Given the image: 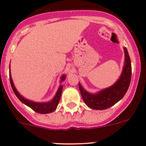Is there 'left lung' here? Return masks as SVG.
<instances>
[{
	"label": "left lung",
	"instance_id": "obj_1",
	"mask_svg": "<svg viewBox=\"0 0 146 146\" xmlns=\"http://www.w3.org/2000/svg\"><path fill=\"white\" fill-rule=\"evenodd\" d=\"M125 63L121 75L118 80L110 87L95 94L87 92L79 83V90L83 100L88 107L95 110H104L116 104L125 95L130 84L131 65L127 49L124 47Z\"/></svg>",
	"mask_w": 146,
	"mask_h": 146
}]
</instances>
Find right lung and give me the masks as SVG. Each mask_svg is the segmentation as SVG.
Segmentation results:
<instances>
[{
	"mask_svg": "<svg viewBox=\"0 0 146 146\" xmlns=\"http://www.w3.org/2000/svg\"><path fill=\"white\" fill-rule=\"evenodd\" d=\"M65 79V75H62L60 78V82L63 81ZM10 80L12 90H13V91L15 92V95H16V96L19 98V100L21 102L23 103V104H26V106L31 108V109L33 111H35V112L42 114H46L53 112V111H54L56 109L58 104L59 103V101H60L61 94H62V86L60 85L59 86L57 92H56V94L55 95L54 98H53L51 101L48 102H33L31 101V100H27V99H25L22 95H20L19 92L17 91L16 88H15V86L13 84V81H12V77H11L10 72Z\"/></svg>",
	"mask_w": 146,
	"mask_h": 146,
	"instance_id": "obj_1",
	"label": "right lung"
}]
</instances>
